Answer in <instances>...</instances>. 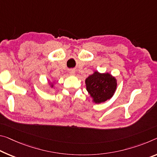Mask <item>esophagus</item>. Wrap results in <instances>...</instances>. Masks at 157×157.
Segmentation results:
<instances>
[{
  "mask_svg": "<svg viewBox=\"0 0 157 157\" xmlns=\"http://www.w3.org/2000/svg\"><path fill=\"white\" fill-rule=\"evenodd\" d=\"M69 72L71 74H75V71L74 69H71L69 71Z\"/></svg>",
  "mask_w": 157,
  "mask_h": 157,
  "instance_id": "obj_1",
  "label": "esophagus"
}]
</instances>
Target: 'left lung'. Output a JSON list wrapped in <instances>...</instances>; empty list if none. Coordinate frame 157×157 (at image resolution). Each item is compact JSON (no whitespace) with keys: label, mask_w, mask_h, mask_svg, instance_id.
Instances as JSON below:
<instances>
[{"label":"left lung","mask_w":157,"mask_h":157,"mask_svg":"<svg viewBox=\"0 0 157 157\" xmlns=\"http://www.w3.org/2000/svg\"><path fill=\"white\" fill-rule=\"evenodd\" d=\"M86 90L96 103L110 99L117 88L116 79L109 73L101 74L95 72L85 81Z\"/></svg>","instance_id":"left-lung-1"}]
</instances>
